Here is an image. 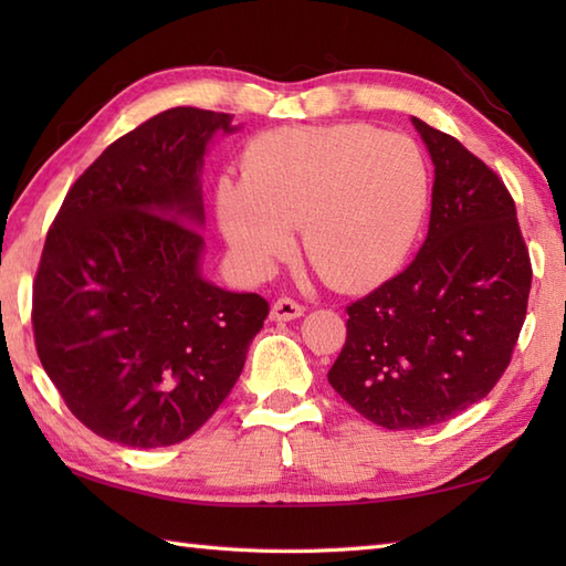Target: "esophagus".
Masks as SVG:
<instances>
[{
  "label": "esophagus",
  "mask_w": 566,
  "mask_h": 566,
  "mask_svg": "<svg viewBox=\"0 0 566 566\" xmlns=\"http://www.w3.org/2000/svg\"><path fill=\"white\" fill-rule=\"evenodd\" d=\"M298 316H304V306L294 302V298H290V296L276 298V302L272 304V311H270L272 321H294Z\"/></svg>",
  "instance_id": "1"
}]
</instances>
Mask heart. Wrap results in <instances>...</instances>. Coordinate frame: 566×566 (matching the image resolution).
I'll return each instance as SVG.
<instances>
[{
  "instance_id": "1",
  "label": "heart",
  "mask_w": 566,
  "mask_h": 566,
  "mask_svg": "<svg viewBox=\"0 0 566 566\" xmlns=\"http://www.w3.org/2000/svg\"><path fill=\"white\" fill-rule=\"evenodd\" d=\"M428 199V165L411 138L365 124L286 126L250 143L243 182L221 179L216 211L245 274L268 276L302 226L311 268L355 292L406 262Z\"/></svg>"
}]
</instances>
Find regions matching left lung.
<instances>
[{"mask_svg":"<svg viewBox=\"0 0 566 566\" xmlns=\"http://www.w3.org/2000/svg\"><path fill=\"white\" fill-rule=\"evenodd\" d=\"M436 165L416 260L347 306L328 381L389 430L444 423L496 387L527 311L533 268L503 179L460 140L413 116Z\"/></svg>","mask_w":566,"mask_h":566,"instance_id":"left-lung-1","label":"left lung"}]
</instances>
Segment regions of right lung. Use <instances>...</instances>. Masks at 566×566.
I'll list each match as a JSON object with an SVG mask.
<instances>
[{
  "label": "right lung",
  "mask_w": 566,
  "mask_h": 566,
  "mask_svg": "<svg viewBox=\"0 0 566 566\" xmlns=\"http://www.w3.org/2000/svg\"><path fill=\"white\" fill-rule=\"evenodd\" d=\"M233 116L177 106L114 140L70 187L33 280L45 375L82 426L167 448L207 423L243 371L270 304L199 272V172Z\"/></svg>",
  "instance_id": "1"
}]
</instances>
